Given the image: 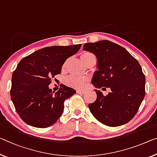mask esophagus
<instances>
[{"label": "esophagus", "mask_w": 157, "mask_h": 157, "mask_svg": "<svg viewBox=\"0 0 157 157\" xmlns=\"http://www.w3.org/2000/svg\"><path fill=\"white\" fill-rule=\"evenodd\" d=\"M77 92H78V94H84V93H85V91L78 90H77Z\"/></svg>", "instance_id": "obj_1"}]
</instances>
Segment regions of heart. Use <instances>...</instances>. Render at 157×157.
I'll use <instances>...</instances> for the list:
<instances>
[{
	"label": "heart",
	"mask_w": 157,
	"mask_h": 157,
	"mask_svg": "<svg viewBox=\"0 0 157 157\" xmlns=\"http://www.w3.org/2000/svg\"><path fill=\"white\" fill-rule=\"evenodd\" d=\"M93 57H94V55L89 52H84L81 53L80 55V58L83 63H85L86 60H88ZM67 82L69 85L74 86L75 88H82L85 85L86 79L81 78V77H72V78L67 79Z\"/></svg>",
	"instance_id": "1"
}]
</instances>
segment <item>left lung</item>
<instances>
[{
    "label": "left lung",
    "instance_id": "8db88e82",
    "mask_svg": "<svg viewBox=\"0 0 157 157\" xmlns=\"http://www.w3.org/2000/svg\"><path fill=\"white\" fill-rule=\"evenodd\" d=\"M83 50L97 58V70L92 84L97 88V97L88 105L91 113L110 127L128 123L137 113L145 94V77L139 62L125 48L109 40L86 43ZM103 86L111 89L106 96L97 90Z\"/></svg>",
    "mask_w": 157,
    "mask_h": 157
}]
</instances>
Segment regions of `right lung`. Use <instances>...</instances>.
Masks as SVG:
<instances>
[{
  "label": "right lung",
  "mask_w": 157,
  "mask_h": 157,
  "mask_svg": "<svg viewBox=\"0 0 157 157\" xmlns=\"http://www.w3.org/2000/svg\"><path fill=\"white\" fill-rule=\"evenodd\" d=\"M81 46H49L34 51L19 63L12 75L10 97L24 122L33 127L47 128L62 115L65 100L76 91L63 85L54 92L48 85L61 72L65 60Z\"/></svg>",
  "instance_id": "right-lung-1"
}]
</instances>
